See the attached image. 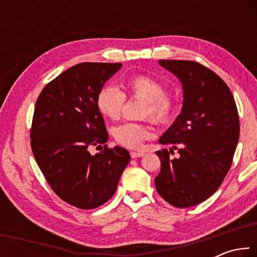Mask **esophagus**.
Listing matches in <instances>:
<instances>
[{
    "mask_svg": "<svg viewBox=\"0 0 257 257\" xmlns=\"http://www.w3.org/2000/svg\"><path fill=\"white\" fill-rule=\"evenodd\" d=\"M145 153L144 152H130V156H132L133 159H136V158H141V156L144 155Z\"/></svg>",
    "mask_w": 257,
    "mask_h": 257,
    "instance_id": "esophagus-1",
    "label": "esophagus"
}]
</instances>
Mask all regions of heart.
I'll return each instance as SVG.
<instances>
[{"label": "heart", "mask_w": 257, "mask_h": 257, "mask_svg": "<svg viewBox=\"0 0 257 257\" xmlns=\"http://www.w3.org/2000/svg\"><path fill=\"white\" fill-rule=\"evenodd\" d=\"M122 93L112 85H104L96 95V107L103 116L118 120L122 113L125 96L144 101L143 118H149L156 124L169 123L175 118L178 102L175 97L165 94L162 82L147 75L130 77L124 82ZM112 135L119 145L127 149H139L145 139L151 136V129L146 123L125 122L113 128Z\"/></svg>", "instance_id": "b5f03b06"}]
</instances>
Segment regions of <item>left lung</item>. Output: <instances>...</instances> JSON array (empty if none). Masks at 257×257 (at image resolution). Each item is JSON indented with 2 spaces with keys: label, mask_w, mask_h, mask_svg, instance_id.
I'll return each instance as SVG.
<instances>
[{
  "label": "left lung",
  "mask_w": 257,
  "mask_h": 257,
  "mask_svg": "<svg viewBox=\"0 0 257 257\" xmlns=\"http://www.w3.org/2000/svg\"><path fill=\"white\" fill-rule=\"evenodd\" d=\"M159 63L180 80L184 102L180 114L159 139L178 150L179 158L171 160L168 150L156 152L161 171L155 187L171 205L190 207L212 196L231 167L239 141L238 111L227 84L208 68L194 61Z\"/></svg>",
  "instance_id": "obj_1"
}]
</instances>
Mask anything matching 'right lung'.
Returning <instances> with one entry per match:
<instances>
[{"instance_id": "right-lung-1", "label": "right lung", "mask_w": 257, "mask_h": 257, "mask_svg": "<svg viewBox=\"0 0 257 257\" xmlns=\"http://www.w3.org/2000/svg\"><path fill=\"white\" fill-rule=\"evenodd\" d=\"M121 67L76 64L43 88L35 106L30 130L35 160L54 193L82 210L101 206L114 195L130 161L129 152L119 146L89 153L108 139L96 95Z\"/></svg>"}]
</instances>
